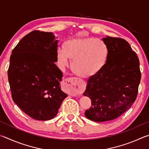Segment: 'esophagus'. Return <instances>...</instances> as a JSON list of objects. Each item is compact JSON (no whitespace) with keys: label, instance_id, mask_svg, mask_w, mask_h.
Here are the masks:
<instances>
[{"label":"esophagus","instance_id":"34e87169","mask_svg":"<svg viewBox=\"0 0 149 149\" xmlns=\"http://www.w3.org/2000/svg\"><path fill=\"white\" fill-rule=\"evenodd\" d=\"M79 79L77 77H68L64 80V84L68 89L70 90L73 94H76L78 90L79 89L78 84H79Z\"/></svg>","mask_w":149,"mask_h":149}]
</instances>
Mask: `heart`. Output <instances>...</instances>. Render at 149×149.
<instances>
[{
    "label": "heart",
    "mask_w": 149,
    "mask_h": 149,
    "mask_svg": "<svg viewBox=\"0 0 149 149\" xmlns=\"http://www.w3.org/2000/svg\"><path fill=\"white\" fill-rule=\"evenodd\" d=\"M64 49L57 50V60L62 65L72 60V68L75 74L89 77L102 68L108 56V49L102 41L93 37H75L64 42Z\"/></svg>",
    "instance_id": "obj_1"
}]
</instances>
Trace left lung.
I'll use <instances>...</instances> for the list:
<instances>
[{
  "label": "left lung",
  "instance_id": "8db88e82",
  "mask_svg": "<svg viewBox=\"0 0 149 149\" xmlns=\"http://www.w3.org/2000/svg\"><path fill=\"white\" fill-rule=\"evenodd\" d=\"M108 56L100 71L87 80L84 95L91 100L85 112L94 122L110 121L129 110L137 98L141 74L139 60L125 39L107 36Z\"/></svg>",
  "mask_w": 149,
  "mask_h": 149
}]
</instances>
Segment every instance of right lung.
I'll list each match as a JSON object with an SVG mask.
<instances>
[{
  "instance_id": "right-lung-1",
  "label": "right lung",
  "mask_w": 149,
  "mask_h": 149,
  "mask_svg": "<svg viewBox=\"0 0 149 149\" xmlns=\"http://www.w3.org/2000/svg\"><path fill=\"white\" fill-rule=\"evenodd\" d=\"M56 39L52 33L35 30L20 40L10 58L12 99L37 120L52 119L68 97L60 87L62 72L54 64L58 60Z\"/></svg>"
}]
</instances>
